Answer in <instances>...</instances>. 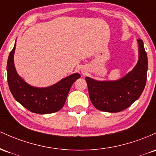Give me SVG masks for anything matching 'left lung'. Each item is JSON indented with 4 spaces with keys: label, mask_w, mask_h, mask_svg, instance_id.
<instances>
[{
    "label": "left lung",
    "mask_w": 156,
    "mask_h": 156,
    "mask_svg": "<svg viewBox=\"0 0 156 156\" xmlns=\"http://www.w3.org/2000/svg\"><path fill=\"white\" fill-rule=\"evenodd\" d=\"M139 43V60L134 69L124 77L115 81H97L90 77L85 80L92 104L99 111L117 113L130 107L144 90L147 82V55L144 43Z\"/></svg>",
    "instance_id": "1"
}]
</instances>
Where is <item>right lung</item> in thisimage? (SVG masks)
<instances>
[{"label": "right lung", "instance_id": "add662e5", "mask_svg": "<svg viewBox=\"0 0 156 156\" xmlns=\"http://www.w3.org/2000/svg\"><path fill=\"white\" fill-rule=\"evenodd\" d=\"M16 43L10 52L7 61V80L14 98L24 108L32 113L48 114L59 111L64 106L71 85L79 78L75 73L51 86L36 87L29 85L17 74L14 64Z\"/></svg>", "mask_w": 156, "mask_h": 156}]
</instances>
